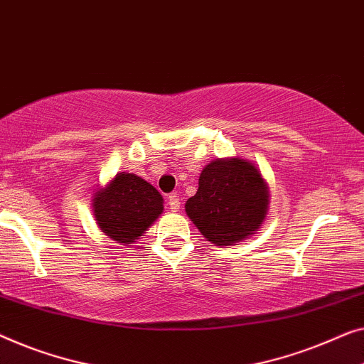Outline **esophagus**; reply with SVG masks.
Returning a JSON list of instances; mask_svg holds the SVG:
<instances>
[{
  "label": "esophagus",
  "mask_w": 364,
  "mask_h": 364,
  "mask_svg": "<svg viewBox=\"0 0 364 364\" xmlns=\"http://www.w3.org/2000/svg\"><path fill=\"white\" fill-rule=\"evenodd\" d=\"M167 205H169L171 212H178V208H181V200H178L177 195H171V197L167 198Z\"/></svg>",
  "instance_id": "obj_1"
}]
</instances>
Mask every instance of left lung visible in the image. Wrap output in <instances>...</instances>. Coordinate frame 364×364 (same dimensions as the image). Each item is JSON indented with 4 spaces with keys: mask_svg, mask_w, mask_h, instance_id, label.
<instances>
[{
    "mask_svg": "<svg viewBox=\"0 0 364 364\" xmlns=\"http://www.w3.org/2000/svg\"><path fill=\"white\" fill-rule=\"evenodd\" d=\"M269 208V188L259 169L240 157L215 159L200 173L198 191L186 212L215 246L240 243L261 228Z\"/></svg>",
    "mask_w": 364,
    "mask_h": 364,
    "instance_id": "obj_1",
    "label": "left lung"
}]
</instances>
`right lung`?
Wrapping results in <instances>:
<instances>
[{"mask_svg":"<svg viewBox=\"0 0 364 364\" xmlns=\"http://www.w3.org/2000/svg\"><path fill=\"white\" fill-rule=\"evenodd\" d=\"M93 215L105 235L121 245L139 240L164 210L162 195L144 178L119 172L95 192Z\"/></svg>","mask_w":364,"mask_h":364,"instance_id":"obj_1","label":"right lung"}]
</instances>
